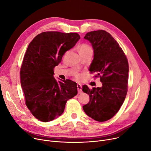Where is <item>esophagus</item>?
I'll use <instances>...</instances> for the list:
<instances>
[{"instance_id": "obj_1", "label": "esophagus", "mask_w": 151, "mask_h": 151, "mask_svg": "<svg viewBox=\"0 0 151 151\" xmlns=\"http://www.w3.org/2000/svg\"><path fill=\"white\" fill-rule=\"evenodd\" d=\"M77 88H78V93L80 94L82 92V86L80 84H77Z\"/></svg>"}]
</instances>
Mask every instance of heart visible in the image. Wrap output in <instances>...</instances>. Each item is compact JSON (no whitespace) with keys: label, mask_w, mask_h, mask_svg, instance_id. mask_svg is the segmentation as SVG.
Instances as JSON below:
<instances>
[{"label":"heart","mask_w":151,"mask_h":151,"mask_svg":"<svg viewBox=\"0 0 151 151\" xmlns=\"http://www.w3.org/2000/svg\"><path fill=\"white\" fill-rule=\"evenodd\" d=\"M89 50H92V49H91V48L89 46H88V45H86V44H83V45H81L80 49V52ZM75 76L77 78H79L80 77V75H78V74H75Z\"/></svg>","instance_id":"1"}]
</instances>
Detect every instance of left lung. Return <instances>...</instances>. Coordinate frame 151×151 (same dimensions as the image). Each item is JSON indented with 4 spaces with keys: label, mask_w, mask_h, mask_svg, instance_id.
Returning a JSON list of instances; mask_svg holds the SVG:
<instances>
[{
    "label": "left lung",
    "mask_w": 151,
    "mask_h": 151,
    "mask_svg": "<svg viewBox=\"0 0 151 151\" xmlns=\"http://www.w3.org/2000/svg\"><path fill=\"white\" fill-rule=\"evenodd\" d=\"M84 38L91 44L94 58L89 70L100 76L102 87L83 91L89 96V102L83 107L84 112L98 122L107 121L119 110L128 91V62L119 44L106 31L89 32Z\"/></svg>",
    "instance_id": "8db88e82"
}]
</instances>
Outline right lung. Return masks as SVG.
I'll return each instance as SVG.
<instances>
[{
    "label": "right lung",
    "mask_w": 151,
    "mask_h": 151,
    "mask_svg": "<svg viewBox=\"0 0 151 151\" xmlns=\"http://www.w3.org/2000/svg\"><path fill=\"white\" fill-rule=\"evenodd\" d=\"M80 39L76 32L47 31L29 43L20 70L21 85L26 105L39 120L47 122L60 116L67 101L78 94L76 83L57 81L54 68Z\"/></svg>",
    "instance_id": "add662e5"
}]
</instances>
